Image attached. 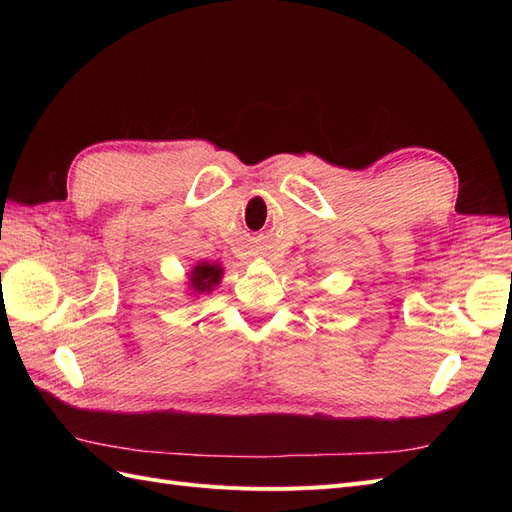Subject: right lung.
Here are the masks:
<instances>
[{"mask_svg":"<svg viewBox=\"0 0 512 512\" xmlns=\"http://www.w3.org/2000/svg\"><path fill=\"white\" fill-rule=\"evenodd\" d=\"M222 275H224V269L218 265V262H196V265L192 267L190 271V290L196 297V294H209L215 286H218L222 282Z\"/></svg>","mask_w":512,"mask_h":512,"instance_id":"right-lung-1","label":"right lung"}]
</instances>
